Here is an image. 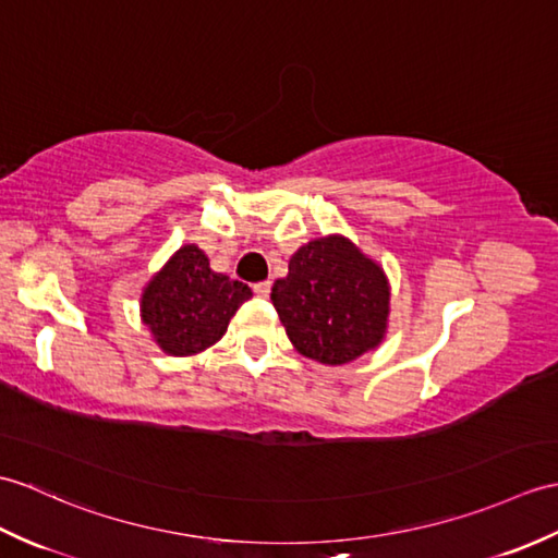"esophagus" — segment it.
Wrapping results in <instances>:
<instances>
[{"label": "esophagus", "mask_w": 558, "mask_h": 558, "mask_svg": "<svg viewBox=\"0 0 558 558\" xmlns=\"http://www.w3.org/2000/svg\"><path fill=\"white\" fill-rule=\"evenodd\" d=\"M270 284H274V282H270V280H262V282H256V284H254V292H256L258 296H268V294H270Z\"/></svg>", "instance_id": "obj_1"}]
</instances>
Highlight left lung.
<instances>
[{
    "label": "left lung",
    "instance_id": "1",
    "mask_svg": "<svg viewBox=\"0 0 558 558\" xmlns=\"http://www.w3.org/2000/svg\"><path fill=\"white\" fill-rule=\"evenodd\" d=\"M270 300L306 359L342 366L378 347L390 316L385 270L342 235L311 240L290 258Z\"/></svg>",
    "mask_w": 558,
    "mask_h": 558
}]
</instances>
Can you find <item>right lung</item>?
Masks as SVG:
<instances>
[{
    "label": "right lung",
    "mask_w": 558,
    "mask_h": 558,
    "mask_svg": "<svg viewBox=\"0 0 558 558\" xmlns=\"http://www.w3.org/2000/svg\"><path fill=\"white\" fill-rule=\"evenodd\" d=\"M250 296L247 284L216 274L197 244H185L147 282L142 320L166 354L192 356L223 338Z\"/></svg>",
    "instance_id": "add662e5"
}]
</instances>
